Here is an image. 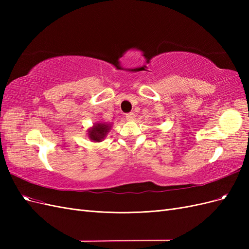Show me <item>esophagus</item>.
Returning a JSON list of instances; mask_svg holds the SVG:
<instances>
[{"label":"esophagus","instance_id":"obj_1","mask_svg":"<svg viewBox=\"0 0 249 249\" xmlns=\"http://www.w3.org/2000/svg\"><path fill=\"white\" fill-rule=\"evenodd\" d=\"M125 118L127 119V120H133L134 118H135V114L133 112H130V113H126L125 114Z\"/></svg>","mask_w":249,"mask_h":249}]
</instances>
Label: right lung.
I'll return each mask as SVG.
<instances>
[{"label": "right lung", "instance_id": "right-lung-1", "mask_svg": "<svg viewBox=\"0 0 249 249\" xmlns=\"http://www.w3.org/2000/svg\"><path fill=\"white\" fill-rule=\"evenodd\" d=\"M110 125L108 124H97L95 125H93L92 129H90L88 131V136L89 138L96 141V142H100L102 141V139L106 136L107 133L110 130Z\"/></svg>", "mask_w": 249, "mask_h": 249}]
</instances>
